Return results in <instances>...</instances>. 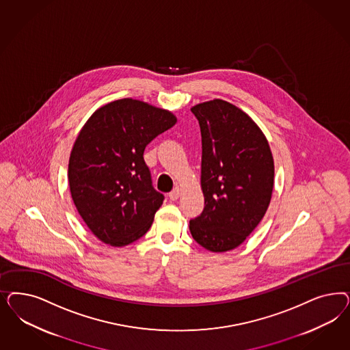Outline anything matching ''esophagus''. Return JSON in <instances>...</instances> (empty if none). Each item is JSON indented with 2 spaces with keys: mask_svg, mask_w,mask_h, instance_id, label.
I'll list each match as a JSON object with an SVG mask.
<instances>
[{
  "mask_svg": "<svg viewBox=\"0 0 350 350\" xmlns=\"http://www.w3.org/2000/svg\"><path fill=\"white\" fill-rule=\"evenodd\" d=\"M170 200L171 201H176L180 197V189L179 188H174L169 194Z\"/></svg>",
  "mask_w": 350,
  "mask_h": 350,
  "instance_id": "34e87169",
  "label": "esophagus"
}]
</instances>
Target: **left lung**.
<instances>
[{
	"instance_id": "1",
	"label": "left lung",
	"mask_w": 350,
	"mask_h": 350,
	"mask_svg": "<svg viewBox=\"0 0 350 350\" xmlns=\"http://www.w3.org/2000/svg\"><path fill=\"white\" fill-rule=\"evenodd\" d=\"M202 135V214L189 221L194 241L211 252L242 245L267 213L274 187L269 143L236 105L214 99L191 108Z\"/></svg>"
}]
</instances>
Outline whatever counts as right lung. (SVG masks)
Returning <instances> with one entry per match:
<instances>
[{"label": "right lung", "instance_id": "obj_1", "mask_svg": "<svg viewBox=\"0 0 350 350\" xmlns=\"http://www.w3.org/2000/svg\"><path fill=\"white\" fill-rule=\"evenodd\" d=\"M176 121L167 109L124 98L96 109L81 129L69 156V189L104 243L124 247L149 230L163 194L152 187L143 154Z\"/></svg>", "mask_w": 350, "mask_h": 350}]
</instances>
